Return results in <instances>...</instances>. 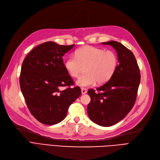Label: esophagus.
Here are the masks:
<instances>
[{"label": "esophagus", "mask_w": 160, "mask_h": 160, "mask_svg": "<svg viewBox=\"0 0 160 160\" xmlns=\"http://www.w3.org/2000/svg\"><path fill=\"white\" fill-rule=\"evenodd\" d=\"M81 92H82V94H86L87 90L86 88H81Z\"/></svg>", "instance_id": "esophagus-1"}]
</instances>
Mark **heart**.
I'll return each instance as SVG.
<instances>
[{
	"label": "heart",
	"mask_w": 160,
	"mask_h": 160,
	"mask_svg": "<svg viewBox=\"0 0 160 160\" xmlns=\"http://www.w3.org/2000/svg\"><path fill=\"white\" fill-rule=\"evenodd\" d=\"M64 62V67L73 78H77L86 67V74L79 77L76 84L88 87L106 83L114 75L118 66V58L112 50L90 46H83L75 51Z\"/></svg>",
	"instance_id": "obj_1"
}]
</instances>
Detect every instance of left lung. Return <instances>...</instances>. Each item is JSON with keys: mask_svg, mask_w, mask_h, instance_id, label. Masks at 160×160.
<instances>
[{"mask_svg": "<svg viewBox=\"0 0 160 160\" xmlns=\"http://www.w3.org/2000/svg\"><path fill=\"white\" fill-rule=\"evenodd\" d=\"M114 48L118 64L114 75L108 82L88 94L91 101L87 112L96 124L108 127L116 124L130 112L136 102L140 82V69L136 58L126 46L116 41L102 42Z\"/></svg>", "mask_w": 160, "mask_h": 160, "instance_id": "obj_1", "label": "left lung"}]
</instances>
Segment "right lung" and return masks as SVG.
I'll return each mask as SVG.
<instances>
[{"label":"right lung","mask_w":160,"mask_h":160,"mask_svg":"<svg viewBox=\"0 0 160 160\" xmlns=\"http://www.w3.org/2000/svg\"><path fill=\"white\" fill-rule=\"evenodd\" d=\"M74 44L46 42L32 49L23 61L20 86L32 116L46 125L56 124L66 116L69 106L81 95L65 69L62 56Z\"/></svg>","instance_id":"add662e5"}]
</instances>
